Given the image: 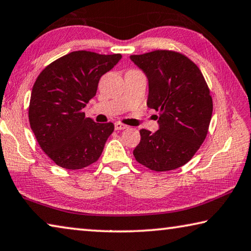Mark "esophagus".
Returning <instances> with one entry per match:
<instances>
[{
    "label": "esophagus",
    "instance_id": "obj_1",
    "mask_svg": "<svg viewBox=\"0 0 251 251\" xmlns=\"http://www.w3.org/2000/svg\"><path fill=\"white\" fill-rule=\"evenodd\" d=\"M127 127H128V126H126V125H124V124H122V123H115V129H116V130H123V129H126Z\"/></svg>",
    "mask_w": 251,
    "mask_h": 251
}]
</instances>
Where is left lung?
Here are the masks:
<instances>
[{
  "label": "left lung",
  "instance_id": "obj_1",
  "mask_svg": "<svg viewBox=\"0 0 251 251\" xmlns=\"http://www.w3.org/2000/svg\"><path fill=\"white\" fill-rule=\"evenodd\" d=\"M149 78L147 106L158 111L160 129H141L134 156L145 168L166 172L188 163L204 142L213 102L201 70L173 50L132 54Z\"/></svg>",
  "mask_w": 251,
  "mask_h": 251
}]
</instances>
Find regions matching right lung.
I'll return each mask as SVG.
<instances>
[{
    "label": "right lung",
    "mask_w": 251,
    "mask_h": 251,
    "mask_svg": "<svg viewBox=\"0 0 251 251\" xmlns=\"http://www.w3.org/2000/svg\"><path fill=\"white\" fill-rule=\"evenodd\" d=\"M121 58V53L73 51L38 75L31 93L29 122L41 150L58 166L81 170L100 157L114 124L95 123L82 109L96 96L101 75Z\"/></svg>",
    "instance_id": "add662e5"
}]
</instances>
